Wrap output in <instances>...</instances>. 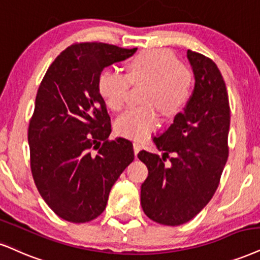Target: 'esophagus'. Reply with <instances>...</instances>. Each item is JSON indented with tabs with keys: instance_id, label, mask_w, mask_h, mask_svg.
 I'll use <instances>...</instances> for the list:
<instances>
[{
	"instance_id": "34e87169",
	"label": "esophagus",
	"mask_w": 260,
	"mask_h": 260,
	"mask_svg": "<svg viewBox=\"0 0 260 260\" xmlns=\"http://www.w3.org/2000/svg\"><path fill=\"white\" fill-rule=\"evenodd\" d=\"M141 148H142V146L139 142H134V152H135V154H139Z\"/></svg>"
}]
</instances>
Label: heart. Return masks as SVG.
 <instances>
[{
    "mask_svg": "<svg viewBox=\"0 0 260 260\" xmlns=\"http://www.w3.org/2000/svg\"><path fill=\"white\" fill-rule=\"evenodd\" d=\"M130 84H146L140 108L125 111L115 120L117 134L142 140L158 126L154 106L166 115L175 114L187 104L191 94L193 76L171 53L150 49L137 54L127 63L126 75L106 70L99 78V91L112 111H119L126 101Z\"/></svg>",
    "mask_w": 260,
    "mask_h": 260,
    "instance_id": "heart-1",
    "label": "heart"
}]
</instances>
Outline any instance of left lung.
I'll return each mask as SVG.
<instances>
[{"label": "left lung", "mask_w": 260, "mask_h": 260, "mask_svg": "<svg viewBox=\"0 0 260 260\" xmlns=\"http://www.w3.org/2000/svg\"><path fill=\"white\" fill-rule=\"evenodd\" d=\"M187 57L194 73V90L174 123L153 137L165 156L141 150L148 168L141 185V206L147 217L164 225H181L208 204L228 160L230 107L220 71L212 60L191 50Z\"/></svg>", "instance_id": "left-lung-1"}]
</instances>
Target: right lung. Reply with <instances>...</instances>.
I'll use <instances>...</instances> for the list:
<instances>
[{"label": "right lung", "instance_id": "1", "mask_svg": "<svg viewBox=\"0 0 260 260\" xmlns=\"http://www.w3.org/2000/svg\"><path fill=\"white\" fill-rule=\"evenodd\" d=\"M136 50L72 44L41 82L27 134L31 171L41 197L60 218L85 223L100 216L111 188L134 160L129 140L108 141L111 118L99 78L105 67Z\"/></svg>", "mask_w": 260, "mask_h": 260}]
</instances>
